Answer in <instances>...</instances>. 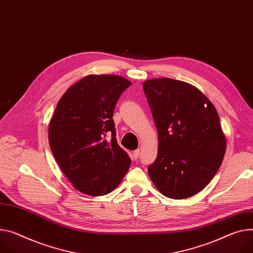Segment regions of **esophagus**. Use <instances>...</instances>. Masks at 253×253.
<instances>
[{
  "label": "esophagus",
  "mask_w": 253,
  "mask_h": 253,
  "mask_svg": "<svg viewBox=\"0 0 253 253\" xmlns=\"http://www.w3.org/2000/svg\"><path fill=\"white\" fill-rule=\"evenodd\" d=\"M140 152H141L140 149H137V150L133 151V156H134L135 159H137V158L140 156Z\"/></svg>",
  "instance_id": "34e87169"
}]
</instances>
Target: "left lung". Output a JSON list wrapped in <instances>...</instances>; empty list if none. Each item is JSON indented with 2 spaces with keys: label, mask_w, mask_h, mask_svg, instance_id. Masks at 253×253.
<instances>
[{
  "label": "left lung",
  "mask_w": 253,
  "mask_h": 253,
  "mask_svg": "<svg viewBox=\"0 0 253 253\" xmlns=\"http://www.w3.org/2000/svg\"><path fill=\"white\" fill-rule=\"evenodd\" d=\"M143 88L159 140L150 178L167 198L192 197L215 176L226 152L218 112L204 93L182 81L158 78Z\"/></svg>",
  "instance_id": "left-lung-1"
}]
</instances>
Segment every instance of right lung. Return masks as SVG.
Segmentation results:
<instances>
[{
  "label": "right lung",
  "mask_w": 253,
  "mask_h": 253,
  "mask_svg": "<svg viewBox=\"0 0 253 253\" xmlns=\"http://www.w3.org/2000/svg\"><path fill=\"white\" fill-rule=\"evenodd\" d=\"M130 84L118 75H88L65 92L49 122L48 142L57 164L73 186L88 196L111 192L129 168L112 116Z\"/></svg>",
  "instance_id": "obj_1"
}]
</instances>
